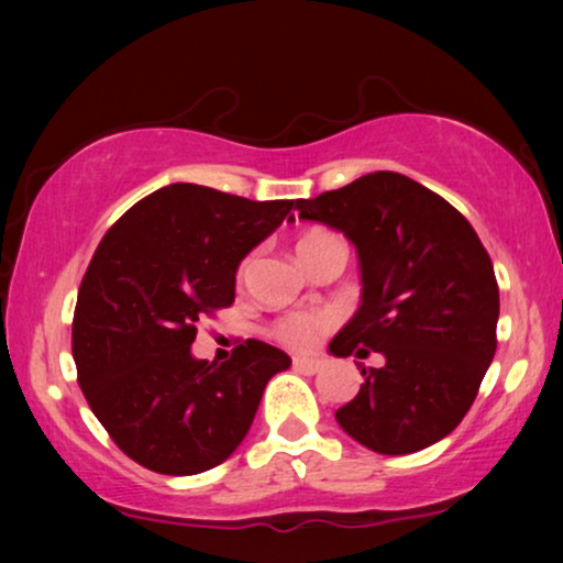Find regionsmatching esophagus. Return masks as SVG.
<instances>
[{"label": "esophagus", "instance_id": "obj_1", "mask_svg": "<svg viewBox=\"0 0 563 563\" xmlns=\"http://www.w3.org/2000/svg\"><path fill=\"white\" fill-rule=\"evenodd\" d=\"M291 366L297 368V372L302 374H318L320 372V361H312V358H291Z\"/></svg>", "mask_w": 563, "mask_h": 563}]
</instances>
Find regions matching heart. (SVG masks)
Wrapping results in <instances>:
<instances>
[{"mask_svg":"<svg viewBox=\"0 0 563 563\" xmlns=\"http://www.w3.org/2000/svg\"><path fill=\"white\" fill-rule=\"evenodd\" d=\"M338 241V235L330 233V230H322V228H310L305 230V233H299L297 238V256L299 261H305L310 253H314L322 245ZM243 268V266H241ZM335 322V312L330 310H320V312H295V314H284L272 325V335L276 341L289 345V349L295 351H305L314 345L318 341L320 333H325L328 328H333Z\"/></svg>","mask_w":563,"mask_h":563,"instance_id":"b5f03b06","label":"heart"}]
</instances>
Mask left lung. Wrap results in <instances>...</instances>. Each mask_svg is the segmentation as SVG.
Here are the masks:
<instances>
[{
	"mask_svg": "<svg viewBox=\"0 0 563 563\" xmlns=\"http://www.w3.org/2000/svg\"><path fill=\"white\" fill-rule=\"evenodd\" d=\"M295 210L341 230L358 253L361 307L330 353L384 356L379 368L358 364L364 384L338 426L384 456L438 443L464 420L497 351L499 289L479 235L456 207L395 172L297 199Z\"/></svg>",
	"mask_w": 563,
	"mask_h": 563,
	"instance_id": "8db88e82",
	"label": "left lung"
}]
</instances>
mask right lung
Segmentation results:
<instances>
[{
	"mask_svg": "<svg viewBox=\"0 0 563 563\" xmlns=\"http://www.w3.org/2000/svg\"><path fill=\"white\" fill-rule=\"evenodd\" d=\"M291 199L168 184L97 245L74 310L71 351L91 412L151 472L189 476L233 453L261 395L291 358L245 341L222 364L191 356L197 322L235 299V272L287 218Z\"/></svg>",
	"mask_w": 563,
	"mask_h": 563,
	"instance_id": "right-lung-1",
	"label": "right lung"
}]
</instances>
